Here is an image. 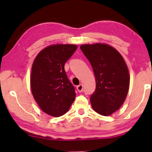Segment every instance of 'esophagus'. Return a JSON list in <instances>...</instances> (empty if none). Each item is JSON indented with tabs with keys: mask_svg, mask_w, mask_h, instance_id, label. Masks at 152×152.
I'll return each instance as SVG.
<instances>
[{
	"mask_svg": "<svg viewBox=\"0 0 152 152\" xmlns=\"http://www.w3.org/2000/svg\"><path fill=\"white\" fill-rule=\"evenodd\" d=\"M77 91L79 93H81L83 90V85L82 84H80L78 85L77 86Z\"/></svg>",
	"mask_w": 152,
	"mask_h": 152,
	"instance_id": "34e87169",
	"label": "esophagus"
}]
</instances>
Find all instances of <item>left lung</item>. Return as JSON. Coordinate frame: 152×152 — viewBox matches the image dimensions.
Listing matches in <instances>:
<instances>
[{
  "instance_id": "obj_1",
  "label": "left lung",
  "mask_w": 152,
  "mask_h": 152,
  "mask_svg": "<svg viewBox=\"0 0 152 152\" xmlns=\"http://www.w3.org/2000/svg\"><path fill=\"white\" fill-rule=\"evenodd\" d=\"M80 49L95 74L96 88L90 100L93 110L109 116L120 109L127 96L130 75L124 58L106 43L82 44Z\"/></svg>"
}]
</instances>
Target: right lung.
<instances>
[{
    "mask_svg": "<svg viewBox=\"0 0 152 152\" xmlns=\"http://www.w3.org/2000/svg\"><path fill=\"white\" fill-rule=\"evenodd\" d=\"M77 48L75 44H53L39 52L33 61L30 77L32 95L48 115L59 117L75 99V88L64 70L65 63Z\"/></svg>",
    "mask_w": 152,
    "mask_h": 152,
    "instance_id": "obj_1",
    "label": "right lung"
}]
</instances>
